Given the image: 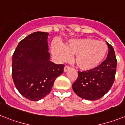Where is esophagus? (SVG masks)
Instances as JSON below:
<instances>
[{
  "label": "esophagus",
  "mask_w": 125,
  "mask_h": 125,
  "mask_svg": "<svg viewBox=\"0 0 125 125\" xmlns=\"http://www.w3.org/2000/svg\"><path fill=\"white\" fill-rule=\"evenodd\" d=\"M71 69V67H70L69 66L65 65V67H64V71L66 72L67 71H68L69 69Z\"/></svg>",
  "instance_id": "obj_1"
}]
</instances>
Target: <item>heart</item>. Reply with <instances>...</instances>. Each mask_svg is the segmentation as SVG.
I'll list each match as a JSON object with an SVG mask.
<instances>
[{
  "mask_svg": "<svg viewBox=\"0 0 125 125\" xmlns=\"http://www.w3.org/2000/svg\"><path fill=\"white\" fill-rule=\"evenodd\" d=\"M51 49L52 53L60 61L67 60L71 55L76 54L74 62L83 71L92 69L99 65L108 51L103 42L89 38L72 40L64 46L53 42Z\"/></svg>",
  "mask_w": 125,
  "mask_h": 125,
  "instance_id": "obj_1",
  "label": "heart"
}]
</instances>
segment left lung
<instances>
[{"instance_id": "8db88e82", "label": "left lung", "mask_w": 125, "mask_h": 125, "mask_svg": "<svg viewBox=\"0 0 125 125\" xmlns=\"http://www.w3.org/2000/svg\"><path fill=\"white\" fill-rule=\"evenodd\" d=\"M108 52L106 59L99 66L85 71H78L73 89L82 99L94 101L105 96L112 87L115 79L117 59L110 44L106 42Z\"/></svg>"}]
</instances>
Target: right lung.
I'll use <instances>...</instances> for the list:
<instances>
[{
	"mask_svg": "<svg viewBox=\"0 0 125 125\" xmlns=\"http://www.w3.org/2000/svg\"><path fill=\"white\" fill-rule=\"evenodd\" d=\"M49 33L34 32L21 40L13 55L12 77L17 90L31 101L43 99L54 80L63 72V64L49 60Z\"/></svg>",
	"mask_w": 125,
	"mask_h": 125,
	"instance_id": "right-lung-1",
	"label": "right lung"
}]
</instances>
